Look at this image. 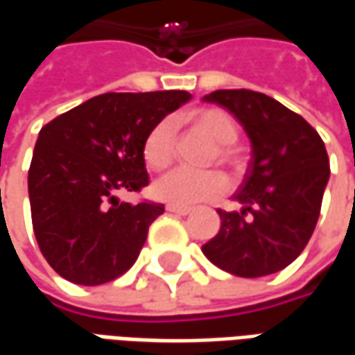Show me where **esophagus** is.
<instances>
[{
  "instance_id": "esophagus-1",
  "label": "esophagus",
  "mask_w": 355,
  "mask_h": 355,
  "mask_svg": "<svg viewBox=\"0 0 355 355\" xmlns=\"http://www.w3.org/2000/svg\"><path fill=\"white\" fill-rule=\"evenodd\" d=\"M167 211H169V213H175V215H188V213H190L192 209L182 207V205H173V203H169V205H167Z\"/></svg>"
}]
</instances>
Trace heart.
<instances>
[{
    "label": "heart",
    "mask_w": 355,
    "mask_h": 355,
    "mask_svg": "<svg viewBox=\"0 0 355 355\" xmlns=\"http://www.w3.org/2000/svg\"><path fill=\"white\" fill-rule=\"evenodd\" d=\"M188 121L205 137L216 142V159L226 165L238 162V152L230 146L238 139L236 119L220 108L196 110L188 116ZM142 157L150 171H165L175 157V123L171 119H162L148 131L142 142ZM226 190V178L218 171L177 169L162 177L154 184V196L157 200L173 205H193L200 201L213 200Z\"/></svg>",
    "instance_id": "1"
}]
</instances>
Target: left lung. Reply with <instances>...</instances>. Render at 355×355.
<instances>
[{
  "label": "left lung",
  "mask_w": 355,
  "mask_h": 355,
  "mask_svg": "<svg viewBox=\"0 0 355 355\" xmlns=\"http://www.w3.org/2000/svg\"><path fill=\"white\" fill-rule=\"evenodd\" d=\"M203 101L236 116L253 159L234 193L241 211L218 209L220 230L201 251L239 277L275 274L304 251L318 224L331 175L325 144L304 117L264 93L220 89Z\"/></svg>",
  "instance_id": "left-lung-1"
}]
</instances>
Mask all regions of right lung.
<instances>
[{"label":"right lung","instance_id":"1","mask_svg":"<svg viewBox=\"0 0 355 355\" xmlns=\"http://www.w3.org/2000/svg\"><path fill=\"white\" fill-rule=\"evenodd\" d=\"M190 101L188 91L104 93L43 125L28 171L32 226L51 268L78 285H102L139 259L165 207L117 200L148 186L142 142Z\"/></svg>","mask_w":355,"mask_h":355}]
</instances>
